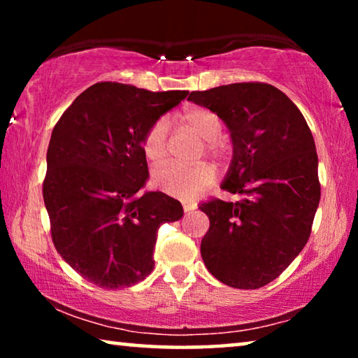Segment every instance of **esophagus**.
<instances>
[{"instance_id": "obj_1", "label": "esophagus", "mask_w": 358, "mask_h": 358, "mask_svg": "<svg viewBox=\"0 0 358 358\" xmlns=\"http://www.w3.org/2000/svg\"><path fill=\"white\" fill-rule=\"evenodd\" d=\"M196 208H197V203L196 202H183L185 213H191V211H194Z\"/></svg>"}]
</instances>
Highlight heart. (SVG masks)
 <instances>
[{"mask_svg": "<svg viewBox=\"0 0 358 358\" xmlns=\"http://www.w3.org/2000/svg\"><path fill=\"white\" fill-rule=\"evenodd\" d=\"M181 123L187 129L196 132V134L205 141V148L213 155H222L226 145L221 141L222 121L215 112L208 108H191V110L181 115ZM167 120L161 118L151 126L143 137L142 148L147 159L151 162H159L167 155ZM215 178L213 169L207 164H194L183 166L169 162L157 167L151 175V183L167 196L181 199V201H189L196 197L199 191L208 186Z\"/></svg>", "mask_w": 358, "mask_h": 358, "instance_id": "obj_1", "label": "heart"}]
</instances>
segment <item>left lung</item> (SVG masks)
Wrapping results in <instances>:
<instances>
[{
	"mask_svg": "<svg viewBox=\"0 0 358 358\" xmlns=\"http://www.w3.org/2000/svg\"><path fill=\"white\" fill-rule=\"evenodd\" d=\"M187 99L226 123L234 156L221 189L243 196L199 205L210 220L203 264L230 287L259 289L310 238L320 201L316 143L299 107L273 85H221Z\"/></svg>",
	"mask_w": 358,
	"mask_h": 358,
	"instance_id": "obj_1",
	"label": "left lung"
}]
</instances>
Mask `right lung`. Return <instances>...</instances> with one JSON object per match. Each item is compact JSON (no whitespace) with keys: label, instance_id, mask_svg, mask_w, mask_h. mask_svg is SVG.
I'll return each instance as SVG.
<instances>
[{"label":"right lung","instance_id":"add662e5","mask_svg":"<svg viewBox=\"0 0 358 358\" xmlns=\"http://www.w3.org/2000/svg\"><path fill=\"white\" fill-rule=\"evenodd\" d=\"M187 93L94 83L52 131L42 187L52 240L96 286L115 290L145 280L155 266L157 229L183 216L167 194L138 191L148 180L145 134Z\"/></svg>","mask_w":358,"mask_h":358}]
</instances>
